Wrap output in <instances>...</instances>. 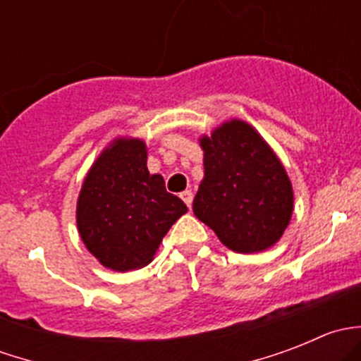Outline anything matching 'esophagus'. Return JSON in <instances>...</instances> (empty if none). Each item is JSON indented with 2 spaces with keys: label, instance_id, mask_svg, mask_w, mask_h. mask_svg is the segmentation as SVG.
Returning a JSON list of instances; mask_svg holds the SVG:
<instances>
[{
  "label": "esophagus",
  "instance_id": "34e87169",
  "mask_svg": "<svg viewBox=\"0 0 361 361\" xmlns=\"http://www.w3.org/2000/svg\"><path fill=\"white\" fill-rule=\"evenodd\" d=\"M181 199H183V202L187 204L188 207L192 206V201H194V194H192L190 190H185V192H181V195H180Z\"/></svg>",
  "mask_w": 361,
  "mask_h": 361
}]
</instances>
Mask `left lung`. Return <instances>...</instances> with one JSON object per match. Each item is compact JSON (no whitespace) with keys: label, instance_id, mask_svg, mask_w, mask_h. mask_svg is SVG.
Returning a JSON list of instances; mask_svg holds the SVG:
<instances>
[{"label":"left lung","instance_id":"obj_1","mask_svg":"<svg viewBox=\"0 0 361 361\" xmlns=\"http://www.w3.org/2000/svg\"><path fill=\"white\" fill-rule=\"evenodd\" d=\"M204 180L194 213L227 248L258 253L285 232L293 209L292 183L274 152L241 120L201 140Z\"/></svg>","mask_w":361,"mask_h":361}]
</instances>
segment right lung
<instances>
[{"label":"right lung","instance_id":"add662e5","mask_svg":"<svg viewBox=\"0 0 361 361\" xmlns=\"http://www.w3.org/2000/svg\"><path fill=\"white\" fill-rule=\"evenodd\" d=\"M187 204L166 190L160 174L147 169L140 140H116L83 181L76 224L87 250L113 271L150 264L171 225Z\"/></svg>","mask_w":361,"mask_h":361}]
</instances>
